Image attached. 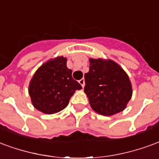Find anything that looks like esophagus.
<instances>
[{
    "mask_svg": "<svg viewBox=\"0 0 159 159\" xmlns=\"http://www.w3.org/2000/svg\"><path fill=\"white\" fill-rule=\"evenodd\" d=\"M79 83L81 84V86H82V87L84 88V79H81V80H79Z\"/></svg>",
    "mask_w": 159,
    "mask_h": 159,
    "instance_id": "esophagus-1",
    "label": "esophagus"
}]
</instances>
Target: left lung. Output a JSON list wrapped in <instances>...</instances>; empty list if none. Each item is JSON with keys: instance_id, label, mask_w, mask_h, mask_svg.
<instances>
[{"instance_id": "obj_1", "label": "left lung", "mask_w": 159, "mask_h": 159, "mask_svg": "<svg viewBox=\"0 0 159 159\" xmlns=\"http://www.w3.org/2000/svg\"><path fill=\"white\" fill-rule=\"evenodd\" d=\"M89 61L90 68L84 75V91L91 108L104 116L120 113L132 97L128 75L111 59L90 58Z\"/></svg>"}]
</instances>
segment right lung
<instances>
[{
	"instance_id": "obj_1",
	"label": "right lung",
	"mask_w": 159,
	"mask_h": 159,
	"mask_svg": "<svg viewBox=\"0 0 159 159\" xmlns=\"http://www.w3.org/2000/svg\"><path fill=\"white\" fill-rule=\"evenodd\" d=\"M82 86L72 77L67 58L57 57L38 68L31 79L29 94L33 106L46 114L58 113L68 106L76 90Z\"/></svg>"
}]
</instances>
